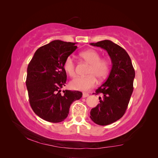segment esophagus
Segmentation results:
<instances>
[{
    "mask_svg": "<svg viewBox=\"0 0 158 158\" xmlns=\"http://www.w3.org/2000/svg\"><path fill=\"white\" fill-rule=\"evenodd\" d=\"M89 96V94L88 93H83V95H82V98H87Z\"/></svg>",
    "mask_w": 158,
    "mask_h": 158,
    "instance_id": "1",
    "label": "esophagus"
}]
</instances>
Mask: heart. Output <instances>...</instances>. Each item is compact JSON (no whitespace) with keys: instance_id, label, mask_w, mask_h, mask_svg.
<instances>
[{"instance_id":"heart-1","label":"heart","mask_w":158,"mask_h":158,"mask_svg":"<svg viewBox=\"0 0 158 158\" xmlns=\"http://www.w3.org/2000/svg\"><path fill=\"white\" fill-rule=\"evenodd\" d=\"M82 58L90 64L88 69V76L85 77H78L73 80L70 82V86L76 90L88 91L94 87L97 84V78L102 80L106 78L110 70L111 64L109 60L101 59V55L97 51L88 49L80 53ZM76 64L73 56H69L66 58L64 63V69L70 77L76 75Z\"/></svg>"}]
</instances>
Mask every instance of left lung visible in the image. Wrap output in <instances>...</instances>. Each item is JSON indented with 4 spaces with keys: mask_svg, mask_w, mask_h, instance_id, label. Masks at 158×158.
Wrapping results in <instances>:
<instances>
[{
    "mask_svg": "<svg viewBox=\"0 0 158 158\" xmlns=\"http://www.w3.org/2000/svg\"><path fill=\"white\" fill-rule=\"evenodd\" d=\"M90 45L106 50L111 59L108 78L93 94H101L100 103L90 111V118L95 124L108 125L125 114L133 92L135 71L127 51L113 41L103 40Z\"/></svg>",
    "mask_w": 158,
    "mask_h": 158,
    "instance_id": "1",
    "label": "left lung"
}]
</instances>
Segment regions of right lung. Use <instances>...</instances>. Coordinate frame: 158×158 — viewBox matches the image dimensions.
<instances>
[{
  "instance_id": "right-lung-1",
  "label": "right lung",
  "mask_w": 158,
  "mask_h": 158,
  "mask_svg": "<svg viewBox=\"0 0 158 158\" xmlns=\"http://www.w3.org/2000/svg\"><path fill=\"white\" fill-rule=\"evenodd\" d=\"M75 44L52 41L40 47L28 64L26 83L30 106L45 121H64L70 105L82 96L79 91H61L66 82L64 60L77 48Z\"/></svg>"
}]
</instances>
